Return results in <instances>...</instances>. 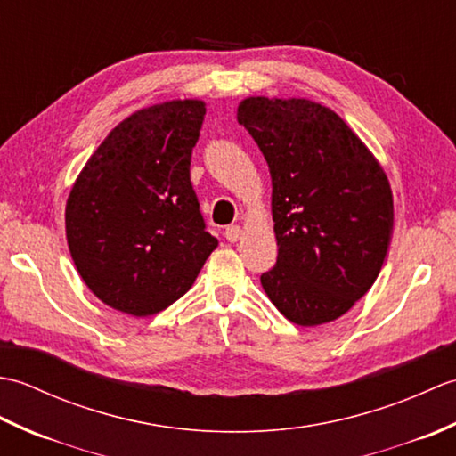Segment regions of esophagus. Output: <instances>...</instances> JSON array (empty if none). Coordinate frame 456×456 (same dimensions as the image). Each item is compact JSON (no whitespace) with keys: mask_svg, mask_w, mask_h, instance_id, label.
I'll use <instances>...</instances> for the list:
<instances>
[{"mask_svg":"<svg viewBox=\"0 0 456 456\" xmlns=\"http://www.w3.org/2000/svg\"><path fill=\"white\" fill-rule=\"evenodd\" d=\"M240 235H243V231H240L239 225H229L225 229V239L231 240V243H237V240L240 239Z\"/></svg>","mask_w":456,"mask_h":456,"instance_id":"1","label":"esophagus"}]
</instances>
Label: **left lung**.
<instances>
[{
    "label": "left lung",
    "instance_id": "8db88e82",
    "mask_svg": "<svg viewBox=\"0 0 456 456\" xmlns=\"http://www.w3.org/2000/svg\"><path fill=\"white\" fill-rule=\"evenodd\" d=\"M237 121L273 178L278 258L260 284L292 323L335 322L372 288L388 253V176L358 134L317 102L250 95Z\"/></svg>",
    "mask_w": 456,
    "mask_h": 456
}]
</instances>
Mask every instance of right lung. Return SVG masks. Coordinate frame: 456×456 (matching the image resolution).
Returning a JSON list of instances; mask_svg holds the SVG:
<instances>
[{
  "mask_svg": "<svg viewBox=\"0 0 456 456\" xmlns=\"http://www.w3.org/2000/svg\"><path fill=\"white\" fill-rule=\"evenodd\" d=\"M203 115L201 100L131 113L94 151L66 200L74 266L94 296L121 314L167 309L217 247L190 182Z\"/></svg>",
  "mask_w": 456,
  "mask_h": 456,
  "instance_id": "add662e5",
  "label": "right lung"
}]
</instances>
